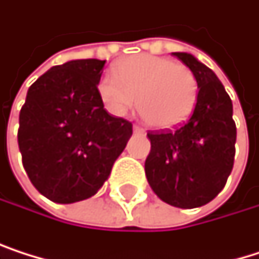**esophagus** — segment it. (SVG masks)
<instances>
[{
	"label": "esophagus",
	"instance_id": "34e87169",
	"mask_svg": "<svg viewBox=\"0 0 259 259\" xmlns=\"http://www.w3.org/2000/svg\"><path fill=\"white\" fill-rule=\"evenodd\" d=\"M133 131H134L136 134H145V130H143V128H140V126H137V125H134V126H133Z\"/></svg>",
	"mask_w": 259,
	"mask_h": 259
}]
</instances>
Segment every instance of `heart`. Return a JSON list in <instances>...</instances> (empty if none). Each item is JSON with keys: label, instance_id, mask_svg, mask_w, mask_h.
Wrapping results in <instances>:
<instances>
[{"label": "heart", "instance_id": "obj_1", "mask_svg": "<svg viewBox=\"0 0 259 259\" xmlns=\"http://www.w3.org/2000/svg\"><path fill=\"white\" fill-rule=\"evenodd\" d=\"M98 91L105 108L114 116H125L139 104L143 116L157 128L182 125L195 108L198 80L183 64L172 59L136 55L120 61L114 71H107Z\"/></svg>", "mask_w": 259, "mask_h": 259}]
</instances>
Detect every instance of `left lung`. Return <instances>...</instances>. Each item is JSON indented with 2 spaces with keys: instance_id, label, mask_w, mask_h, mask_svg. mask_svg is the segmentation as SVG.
I'll return each instance as SVG.
<instances>
[{
  "instance_id": "1",
  "label": "left lung",
  "mask_w": 259,
  "mask_h": 259,
  "mask_svg": "<svg viewBox=\"0 0 259 259\" xmlns=\"http://www.w3.org/2000/svg\"><path fill=\"white\" fill-rule=\"evenodd\" d=\"M198 80L189 120L176 131L148 133L151 151L145 174L165 203L192 209L212 201L234 168L237 126L232 101L217 74L189 53H172Z\"/></svg>"
}]
</instances>
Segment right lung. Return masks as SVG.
I'll list each match as a JSON object with an SVG mask.
<instances>
[{
	"label": "right lung",
	"mask_w": 259,
	"mask_h": 259,
	"mask_svg": "<svg viewBox=\"0 0 259 259\" xmlns=\"http://www.w3.org/2000/svg\"><path fill=\"white\" fill-rule=\"evenodd\" d=\"M104 65L68 61L27 91L18 130L22 165L31 185L55 203L93 197L133 134L131 122L104 108L98 91Z\"/></svg>",
	"instance_id": "obj_1"
}]
</instances>
